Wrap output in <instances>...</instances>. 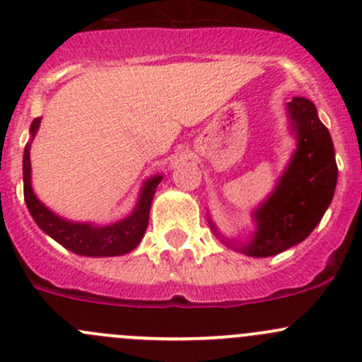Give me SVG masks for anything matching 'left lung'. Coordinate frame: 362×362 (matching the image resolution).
<instances>
[{"instance_id":"1","label":"left lung","mask_w":362,"mask_h":362,"mask_svg":"<svg viewBox=\"0 0 362 362\" xmlns=\"http://www.w3.org/2000/svg\"><path fill=\"white\" fill-rule=\"evenodd\" d=\"M298 129V151L275 192L255 211L257 233L242 249L252 257H268L298 245L315 229L333 199L338 166L327 127L306 98L289 105Z\"/></svg>"}]
</instances>
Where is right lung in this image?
<instances>
[{
    "mask_svg": "<svg viewBox=\"0 0 362 362\" xmlns=\"http://www.w3.org/2000/svg\"><path fill=\"white\" fill-rule=\"evenodd\" d=\"M40 126V117L31 122V134L35 136ZM24 173V199L29 208V214L35 218L36 224L52 236L57 243L66 247L68 250L89 257H108V255L127 254L140 243L145 229L148 226V214L151 204L154 199L156 189H158L160 178L154 177L144 185L140 199L133 214L117 224L107 226V228H96L90 224H76V222L63 221L61 217L54 215L47 206L38 202L31 187V163H29V144L24 148L23 160Z\"/></svg>",
    "mask_w": 362,
    "mask_h": 362,
    "instance_id": "add662e5",
    "label": "right lung"
}]
</instances>
